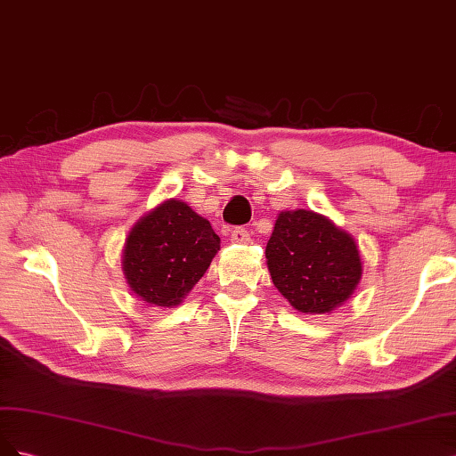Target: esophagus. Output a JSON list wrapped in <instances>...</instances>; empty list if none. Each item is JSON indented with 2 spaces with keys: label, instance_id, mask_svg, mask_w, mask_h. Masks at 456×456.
<instances>
[{
  "label": "esophagus",
  "instance_id": "esophagus-1",
  "mask_svg": "<svg viewBox=\"0 0 456 456\" xmlns=\"http://www.w3.org/2000/svg\"><path fill=\"white\" fill-rule=\"evenodd\" d=\"M249 240V232L244 227H234L231 231V242L234 244H246Z\"/></svg>",
  "mask_w": 456,
  "mask_h": 456
}]
</instances>
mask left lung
Here are the masks:
<instances>
[{
  "instance_id": "left-lung-1",
  "label": "left lung",
  "mask_w": 456,
  "mask_h": 456,
  "mask_svg": "<svg viewBox=\"0 0 456 456\" xmlns=\"http://www.w3.org/2000/svg\"><path fill=\"white\" fill-rule=\"evenodd\" d=\"M265 256L273 284L305 314L341 306L362 278L354 239L313 210L278 214Z\"/></svg>"
}]
</instances>
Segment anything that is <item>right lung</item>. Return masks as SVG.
Listing matches in <instances>:
<instances>
[{"label": "right lung", "instance_id": "right-lung-1", "mask_svg": "<svg viewBox=\"0 0 456 456\" xmlns=\"http://www.w3.org/2000/svg\"><path fill=\"white\" fill-rule=\"evenodd\" d=\"M217 249L219 237L208 219L168 199L130 229L123 273L142 301L175 306L207 273Z\"/></svg>", "mask_w": 456, "mask_h": 456}]
</instances>
